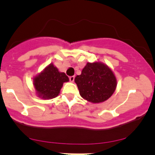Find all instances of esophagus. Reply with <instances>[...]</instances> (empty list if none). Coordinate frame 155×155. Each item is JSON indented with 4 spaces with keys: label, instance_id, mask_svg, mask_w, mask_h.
Wrapping results in <instances>:
<instances>
[{
    "label": "esophagus",
    "instance_id": "1",
    "mask_svg": "<svg viewBox=\"0 0 155 155\" xmlns=\"http://www.w3.org/2000/svg\"><path fill=\"white\" fill-rule=\"evenodd\" d=\"M69 79H70V82H74L75 76H70V77H69Z\"/></svg>",
    "mask_w": 155,
    "mask_h": 155
}]
</instances>
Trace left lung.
<instances>
[{
	"label": "left lung",
	"instance_id": "1",
	"mask_svg": "<svg viewBox=\"0 0 155 155\" xmlns=\"http://www.w3.org/2000/svg\"><path fill=\"white\" fill-rule=\"evenodd\" d=\"M75 82L81 97L92 104L107 101L117 86L116 77L112 70L99 61L87 63L81 75L76 76Z\"/></svg>",
	"mask_w": 155,
	"mask_h": 155
}]
</instances>
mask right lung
<instances>
[{"mask_svg": "<svg viewBox=\"0 0 155 155\" xmlns=\"http://www.w3.org/2000/svg\"><path fill=\"white\" fill-rule=\"evenodd\" d=\"M33 80L38 97L48 100L58 96L64 82H69V78L64 73L59 72L53 64H50Z\"/></svg>", "mask_w": 155, "mask_h": 155, "instance_id": "1", "label": "right lung"}]
</instances>
